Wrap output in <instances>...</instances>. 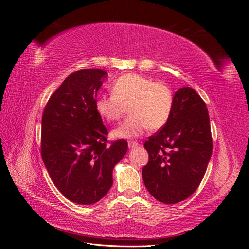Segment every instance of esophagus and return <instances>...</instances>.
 <instances>
[{
	"instance_id": "1",
	"label": "esophagus",
	"mask_w": 249,
	"mask_h": 249,
	"mask_svg": "<svg viewBox=\"0 0 249 249\" xmlns=\"http://www.w3.org/2000/svg\"><path fill=\"white\" fill-rule=\"evenodd\" d=\"M139 145V143L136 141H129V147L130 148H135Z\"/></svg>"
}]
</instances>
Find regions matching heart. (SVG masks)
<instances>
[{
  "label": "heart",
  "mask_w": 249,
  "mask_h": 249,
  "mask_svg": "<svg viewBox=\"0 0 249 249\" xmlns=\"http://www.w3.org/2000/svg\"><path fill=\"white\" fill-rule=\"evenodd\" d=\"M112 92L99 97L95 109L108 122H119L129 108L131 115L113 132L115 137H137L148 127L157 131L167 124L173 107V92L165 83L127 73L114 82Z\"/></svg>",
  "instance_id": "1"
}]
</instances>
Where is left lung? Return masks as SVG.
Returning <instances> with one entry per match:
<instances>
[{
	"instance_id": "1",
	"label": "left lung",
	"mask_w": 249,
	"mask_h": 249,
	"mask_svg": "<svg viewBox=\"0 0 249 249\" xmlns=\"http://www.w3.org/2000/svg\"><path fill=\"white\" fill-rule=\"evenodd\" d=\"M148 163L142 169L148 192L163 203L185 200L205 176L213 142L206 103L191 87L173 96L167 124L145 141Z\"/></svg>"
}]
</instances>
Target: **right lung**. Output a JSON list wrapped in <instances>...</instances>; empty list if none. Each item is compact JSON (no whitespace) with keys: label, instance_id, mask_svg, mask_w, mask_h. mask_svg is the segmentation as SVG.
Wrapping results in <instances>:
<instances>
[{"label":"right lung","instance_id":"add662e5","mask_svg":"<svg viewBox=\"0 0 249 249\" xmlns=\"http://www.w3.org/2000/svg\"><path fill=\"white\" fill-rule=\"evenodd\" d=\"M107 72H72L53 93L41 120V157L57 189L79 205L102 199L113 184L112 171L127 152L124 139L107 145L108 131L95 109Z\"/></svg>","mask_w":249,"mask_h":249}]
</instances>
